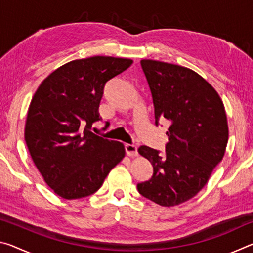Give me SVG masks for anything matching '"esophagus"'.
Instances as JSON below:
<instances>
[{
  "instance_id": "1",
  "label": "esophagus",
  "mask_w": 253,
  "mask_h": 253,
  "mask_svg": "<svg viewBox=\"0 0 253 253\" xmlns=\"http://www.w3.org/2000/svg\"><path fill=\"white\" fill-rule=\"evenodd\" d=\"M125 151L128 156L135 157L138 155V152H137V147L134 144H125Z\"/></svg>"
}]
</instances>
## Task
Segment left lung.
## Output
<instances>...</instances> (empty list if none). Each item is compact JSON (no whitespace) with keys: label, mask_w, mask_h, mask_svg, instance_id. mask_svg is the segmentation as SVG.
<instances>
[{"label":"left lung","mask_w":253,"mask_h":253,"mask_svg":"<svg viewBox=\"0 0 253 253\" xmlns=\"http://www.w3.org/2000/svg\"><path fill=\"white\" fill-rule=\"evenodd\" d=\"M155 124L169 123L165 154L148 146L138 153L152 163L153 176L137 184L145 198L175 207L193 198L224 156L229 138L224 105L207 80L188 68L144 59Z\"/></svg>","instance_id":"1"}]
</instances>
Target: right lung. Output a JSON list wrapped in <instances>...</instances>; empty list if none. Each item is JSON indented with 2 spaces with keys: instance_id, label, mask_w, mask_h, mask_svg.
I'll list each match as a JSON object with an SVG mask.
<instances>
[{
  "instance_id": "add662e5",
  "label": "right lung",
  "mask_w": 253,
  "mask_h": 253,
  "mask_svg": "<svg viewBox=\"0 0 253 253\" xmlns=\"http://www.w3.org/2000/svg\"><path fill=\"white\" fill-rule=\"evenodd\" d=\"M132 60L96 57L74 60L42 81L28 110L24 138L44 182L67 200L99 190L125 156L121 142L90 131L100 121L99 104L107 81Z\"/></svg>"
}]
</instances>
